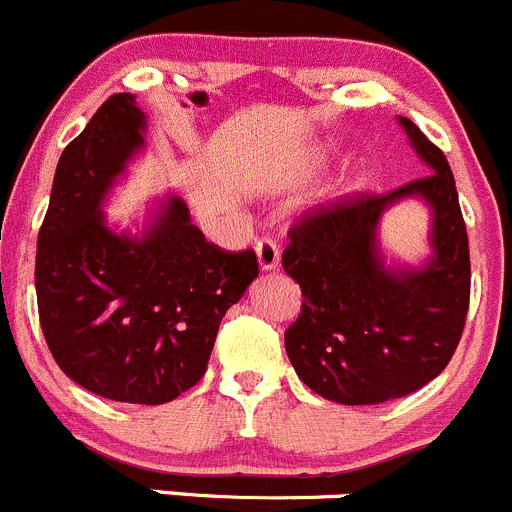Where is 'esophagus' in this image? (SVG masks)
I'll return each instance as SVG.
<instances>
[{"label": "esophagus", "instance_id": "esophagus-1", "mask_svg": "<svg viewBox=\"0 0 512 512\" xmlns=\"http://www.w3.org/2000/svg\"><path fill=\"white\" fill-rule=\"evenodd\" d=\"M255 252H257V262H260V270H275L277 262H280V247H277L275 240H262L255 242Z\"/></svg>", "mask_w": 512, "mask_h": 512}]
</instances>
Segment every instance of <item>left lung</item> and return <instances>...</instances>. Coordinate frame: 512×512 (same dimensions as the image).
<instances>
[{
  "instance_id": "1",
  "label": "left lung",
  "mask_w": 512,
  "mask_h": 512,
  "mask_svg": "<svg viewBox=\"0 0 512 512\" xmlns=\"http://www.w3.org/2000/svg\"><path fill=\"white\" fill-rule=\"evenodd\" d=\"M430 175L385 195L345 197L290 227L282 267L302 307L285 332L297 377L325 400L377 405L405 398L445 370L470 305L468 230L443 150L400 117ZM405 196L434 210V257L388 268L376 247L381 212Z\"/></svg>"
}]
</instances>
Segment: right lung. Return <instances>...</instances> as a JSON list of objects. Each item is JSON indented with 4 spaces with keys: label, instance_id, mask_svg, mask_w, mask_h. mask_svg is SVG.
Segmentation results:
<instances>
[{
    "label": "right lung",
    "instance_id": "add662e5",
    "mask_svg": "<svg viewBox=\"0 0 512 512\" xmlns=\"http://www.w3.org/2000/svg\"><path fill=\"white\" fill-rule=\"evenodd\" d=\"M145 112L112 94L64 147L37 237L39 325L67 377L117 403L162 405L200 382L217 330L257 277L255 250L205 240L180 197L142 237L109 230L102 200L137 150Z\"/></svg>",
    "mask_w": 512,
    "mask_h": 512
}]
</instances>
